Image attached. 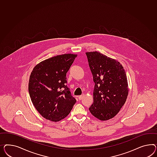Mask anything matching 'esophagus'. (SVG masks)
Instances as JSON below:
<instances>
[{
	"label": "esophagus",
	"mask_w": 157,
	"mask_h": 157,
	"mask_svg": "<svg viewBox=\"0 0 157 157\" xmlns=\"http://www.w3.org/2000/svg\"><path fill=\"white\" fill-rule=\"evenodd\" d=\"M84 97H85V95H84V94H82V95H80V96L78 97V99H79V100H82V99H83V98Z\"/></svg>",
	"instance_id": "obj_1"
}]
</instances>
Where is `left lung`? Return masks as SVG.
<instances>
[{
	"label": "left lung",
	"instance_id": "1",
	"mask_svg": "<svg viewBox=\"0 0 157 157\" xmlns=\"http://www.w3.org/2000/svg\"><path fill=\"white\" fill-rule=\"evenodd\" d=\"M95 83L89 110L101 121L113 118L125 103L128 94L127 76L121 64L97 51L87 52Z\"/></svg>",
	"mask_w": 157,
	"mask_h": 157
}]
</instances>
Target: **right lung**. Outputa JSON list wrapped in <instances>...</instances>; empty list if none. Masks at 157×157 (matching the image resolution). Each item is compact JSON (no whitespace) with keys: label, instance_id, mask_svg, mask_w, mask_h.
<instances>
[{"label":"right lung","instance_id":"add662e5","mask_svg":"<svg viewBox=\"0 0 157 157\" xmlns=\"http://www.w3.org/2000/svg\"><path fill=\"white\" fill-rule=\"evenodd\" d=\"M77 56L65 54L43 60L30 75L29 91L34 107L43 118L59 122L66 118L76 102L66 83V73Z\"/></svg>","mask_w":157,"mask_h":157}]
</instances>
